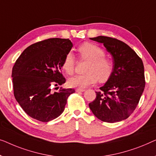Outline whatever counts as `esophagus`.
<instances>
[{
    "instance_id": "obj_1",
    "label": "esophagus",
    "mask_w": 156,
    "mask_h": 156,
    "mask_svg": "<svg viewBox=\"0 0 156 156\" xmlns=\"http://www.w3.org/2000/svg\"><path fill=\"white\" fill-rule=\"evenodd\" d=\"M76 91L77 92V93H80V92H84L85 91V89H80V88H77L76 90Z\"/></svg>"
}]
</instances>
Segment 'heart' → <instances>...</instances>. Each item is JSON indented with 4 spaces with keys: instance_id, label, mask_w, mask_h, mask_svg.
<instances>
[{
    "instance_id": "1",
    "label": "heart",
    "mask_w": 156,
    "mask_h": 156,
    "mask_svg": "<svg viewBox=\"0 0 156 156\" xmlns=\"http://www.w3.org/2000/svg\"><path fill=\"white\" fill-rule=\"evenodd\" d=\"M78 52L81 58L87 61L85 68L86 73L69 78L68 84L70 87L85 88L98 80L103 82L109 78L112 73L113 63L110 59L105 57V51L102 48L93 43L85 42L78 48ZM61 66L69 75L73 73L75 58L71 52L66 55Z\"/></svg>"
}]
</instances>
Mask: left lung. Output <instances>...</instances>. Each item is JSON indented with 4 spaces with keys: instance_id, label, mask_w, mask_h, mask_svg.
I'll use <instances>...</instances> for the list:
<instances>
[{
    "instance_id": "obj_1",
    "label": "left lung",
    "mask_w": 156,
    "mask_h": 156,
    "mask_svg": "<svg viewBox=\"0 0 156 156\" xmlns=\"http://www.w3.org/2000/svg\"><path fill=\"white\" fill-rule=\"evenodd\" d=\"M103 44L113 59V71L106 83L89 103L98 119L118 122L130 116L139 104L144 90V67L141 58L123 41L109 37L90 38Z\"/></svg>"
}]
</instances>
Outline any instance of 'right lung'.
I'll use <instances>...</instances> for the list:
<instances>
[{"label":"right lung","instance_id":"add662e5","mask_svg":"<svg viewBox=\"0 0 156 156\" xmlns=\"http://www.w3.org/2000/svg\"><path fill=\"white\" fill-rule=\"evenodd\" d=\"M73 44L69 39L51 38L30 45L15 61L12 77L14 96L30 117L47 122L64 110L72 88L51 90L66 82L61 69Z\"/></svg>","mask_w":156,"mask_h":156}]
</instances>
